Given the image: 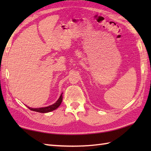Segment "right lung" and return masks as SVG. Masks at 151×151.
<instances>
[{"mask_svg": "<svg viewBox=\"0 0 151 151\" xmlns=\"http://www.w3.org/2000/svg\"><path fill=\"white\" fill-rule=\"evenodd\" d=\"M62 99H63V97H62V95H60V98L58 99V100L55 103L52 105H50V106H49L45 107V108H31L29 107L28 108H29L30 110L40 112V113H47V112L53 111L54 110H56V108H58L60 106V105L61 104V103H62Z\"/></svg>", "mask_w": 151, "mask_h": 151, "instance_id": "right-lung-1", "label": "right lung"}]
</instances>
